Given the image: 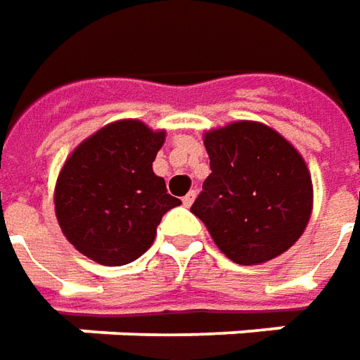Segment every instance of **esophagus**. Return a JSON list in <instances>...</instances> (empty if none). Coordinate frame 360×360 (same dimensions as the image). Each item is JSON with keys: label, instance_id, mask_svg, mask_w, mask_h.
<instances>
[{"label": "esophagus", "instance_id": "34e87169", "mask_svg": "<svg viewBox=\"0 0 360 360\" xmlns=\"http://www.w3.org/2000/svg\"><path fill=\"white\" fill-rule=\"evenodd\" d=\"M195 197H197V193L189 191L187 195H185V197H183V199H181V201H183V205H185V207H191L193 201H195Z\"/></svg>", "mask_w": 360, "mask_h": 360}]
</instances>
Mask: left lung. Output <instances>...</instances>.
Segmentation results:
<instances>
[{
	"label": "left lung",
	"instance_id": "8db88e82",
	"mask_svg": "<svg viewBox=\"0 0 360 360\" xmlns=\"http://www.w3.org/2000/svg\"><path fill=\"white\" fill-rule=\"evenodd\" d=\"M211 175L191 207L213 241L239 265L266 263L292 247L313 211L301 153L275 129L235 121L205 133Z\"/></svg>",
	"mask_w": 360,
	"mask_h": 360
}]
</instances>
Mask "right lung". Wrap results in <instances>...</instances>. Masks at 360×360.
I'll list each match as a JSON object with an SVG mask.
<instances>
[{
    "mask_svg": "<svg viewBox=\"0 0 360 360\" xmlns=\"http://www.w3.org/2000/svg\"><path fill=\"white\" fill-rule=\"evenodd\" d=\"M165 131L121 119L75 147L56 183L57 223L68 241L105 266L127 265L155 241L157 225L181 205L153 173Z\"/></svg>",
    "mask_w": 360,
    "mask_h": 360,
    "instance_id": "add662e5",
    "label": "right lung"
}]
</instances>
